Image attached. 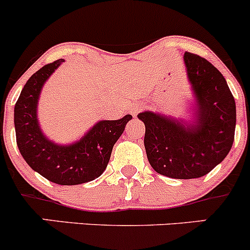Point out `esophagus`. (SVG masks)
Instances as JSON below:
<instances>
[{
	"mask_svg": "<svg viewBox=\"0 0 250 250\" xmlns=\"http://www.w3.org/2000/svg\"><path fill=\"white\" fill-rule=\"evenodd\" d=\"M141 110V104L140 103H135V104L132 105V107H130V112H132L133 116L137 115L138 112Z\"/></svg>",
	"mask_w": 250,
	"mask_h": 250,
	"instance_id": "esophagus-1",
	"label": "esophagus"
}]
</instances>
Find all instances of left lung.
<instances>
[{
	"instance_id": "obj_1",
	"label": "left lung",
	"mask_w": 250,
	"mask_h": 250,
	"mask_svg": "<svg viewBox=\"0 0 250 250\" xmlns=\"http://www.w3.org/2000/svg\"><path fill=\"white\" fill-rule=\"evenodd\" d=\"M192 92L188 118L144 111L146 155L158 174L174 179L201 178L224 161L232 147L236 103L214 65L192 53L184 54Z\"/></svg>"
}]
</instances>
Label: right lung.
I'll return each instance as SVG.
<instances>
[{"instance_id":"1","label":"right lung","mask_w":250,"mask_h":250,"mask_svg":"<svg viewBox=\"0 0 250 250\" xmlns=\"http://www.w3.org/2000/svg\"><path fill=\"white\" fill-rule=\"evenodd\" d=\"M64 62L44 65L29 78L14 106V127L20 153L35 172L59 185H80L99 178L106 169L113 145L132 116L98 121L71 144L49 139L39 122V100L44 83Z\"/></svg>"}]
</instances>
